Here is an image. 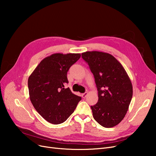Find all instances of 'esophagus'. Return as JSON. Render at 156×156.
I'll return each mask as SVG.
<instances>
[{
    "label": "esophagus",
    "instance_id": "34e87169",
    "mask_svg": "<svg viewBox=\"0 0 156 156\" xmlns=\"http://www.w3.org/2000/svg\"><path fill=\"white\" fill-rule=\"evenodd\" d=\"M87 94H88V92H84V93L82 94H81V96L83 97V98H85L87 97Z\"/></svg>",
    "mask_w": 156,
    "mask_h": 156
}]
</instances>
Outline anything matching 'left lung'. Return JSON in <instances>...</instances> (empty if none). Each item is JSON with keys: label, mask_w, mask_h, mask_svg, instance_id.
<instances>
[{"label": "left lung", "mask_w": 156, "mask_h": 156, "mask_svg": "<svg viewBox=\"0 0 156 156\" xmlns=\"http://www.w3.org/2000/svg\"><path fill=\"white\" fill-rule=\"evenodd\" d=\"M82 58L95 79L98 101L91 106L94 119L104 127H112L124 119L133 96L131 80L122 65L111 54L87 51Z\"/></svg>", "instance_id": "obj_1"}]
</instances>
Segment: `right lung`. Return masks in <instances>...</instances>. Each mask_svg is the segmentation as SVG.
<instances>
[{
  "label": "right lung",
  "mask_w": 156,
  "mask_h": 156,
  "mask_svg": "<svg viewBox=\"0 0 156 156\" xmlns=\"http://www.w3.org/2000/svg\"><path fill=\"white\" fill-rule=\"evenodd\" d=\"M79 53H55L42 60L28 79L30 100L37 112L53 124L63 123L74 112L81 98L64 85L69 68Z\"/></svg>",
  "instance_id": "right-lung-1"
}]
</instances>
